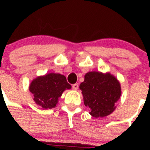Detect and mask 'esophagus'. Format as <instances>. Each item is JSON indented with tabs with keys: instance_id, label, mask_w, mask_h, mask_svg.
Returning a JSON list of instances; mask_svg holds the SVG:
<instances>
[{
	"instance_id": "obj_1",
	"label": "esophagus",
	"mask_w": 150,
	"mask_h": 150,
	"mask_svg": "<svg viewBox=\"0 0 150 150\" xmlns=\"http://www.w3.org/2000/svg\"><path fill=\"white\" fill-rule=\"evenodd\" d=\"M72 88H73L74 90H77V89L78 88V83H75L72 85Z\"/></svg>"
}]
</instances>
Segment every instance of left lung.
Instances as JSON below:
<instances>
[{
    "instance_id": "left-lung-1",
    "label": "left lung",
    "mask_w": 150,
    "mask_h": 150,
    "mask_svg": "<svg viewBox=\"0 0 150 150\" xmlns=\"http://www.w3.org/2000/svg\"><path fill=\"white\" fill-rule=\"evenodd\" d=\"M84 104L94 117H105L115 109V103L121 95L120 85L110 74L99 72H88L80 85Z\"/></svg>"
}]
</instances>
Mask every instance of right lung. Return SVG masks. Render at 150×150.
Listing matches in <instances>:
<instances>
[{"label": "right lung", "instance_id": "1", "mask_svg": "<svg viewBox=\"0 0 150 150\" xmlns=\"http://www.w3.org/2000/svg\"><path fill=\"white\" fill-rule=\"evenodd\" d=\"M69 88L71 86L65 76L56 73L38 77L30 86V91L34 96L33 100L43 109L55 107L63 91Z\"/></svg>", "mask_w": 150, "mask_h": 150}]
</instances>
